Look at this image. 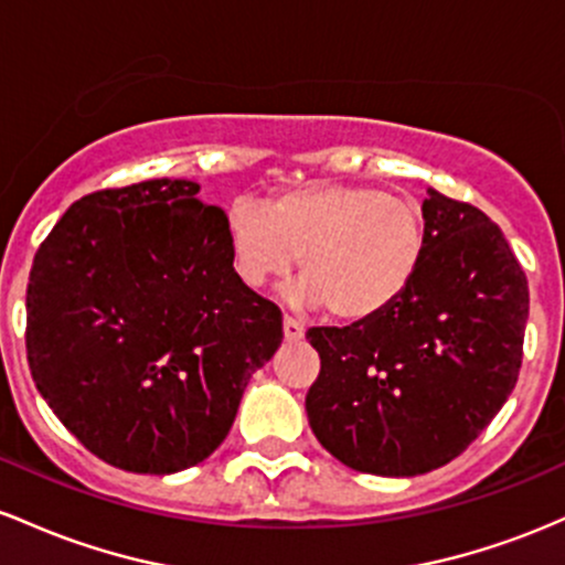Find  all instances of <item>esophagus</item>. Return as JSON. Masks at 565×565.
Here are the masks:
<instances>
[{
	"instance_id": "esophagus-1",
	"label": "esophagus",
	"mask_w": 565,
	"mask_h": 565,
	"mask_svg": "<svg viewBox=\"0 0 565 565\" xmlns=\"http://www.w3.org/2000/svg\"><path fill=\"white\" fill-rule=\"evenodd\" d=\"M282 335L285 341H299L303 339V326L301 322H296L294 317H282Z\"/></svg>"
}]
</instances>
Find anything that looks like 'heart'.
I'll return each mask as SVG.
<instances>
[{"mask_svg": "<svg viewBox=\"0 0 565 565\" xmlns=\"http://www.w3.org/2000/svg\"><path fill=\"white\" fill-rule=\"evenodd\" d=\"M224 230L245 288L280 280L299 262L303 280L290 288V299L326 307L341 322H367L395 307L427 250V226L414 202L354 183H307L266 205L234 200Z\"/></svg>", "mask_w": 565, "mask_h": 565, "instance_id": "obj_1", "label": "heart"}]
</instances>
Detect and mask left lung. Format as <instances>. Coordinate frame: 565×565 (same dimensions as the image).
<instances>
[{
	"instance_id": "8db88e82",
	"label": "left lung",
	"mask_w": 565,
	"mask_h": 565,
	"mask_svg": "<svg viewBox=\"0 0 565 565\" xmlns=\"http://www.w3.org/2000/svg\"><path fill=\"white\" fill-rule=\"evenodd\" d=\"M427 250L384 315L309 328L320 376L309 427L341 465L414 478L448 465L515 390L529 282L502 230L478 207L427 189Z\"/></svg>"
}]
</instances>
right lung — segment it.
Segmentation results:
<instances>
[{
	"instance_id": "right-lung-1",
	"label": "right lung",
	"mask_w": 565,
	"mask_h": 565,
	"mask_svg": "<svg viewBox=\"0 0 565 565\" xmlns=\"http://www.w3.org/2000/svg\"><path fill=\"white\" fill-rule=\"evenodd\" d=\"M198 192L149 179L87 194L31 266L36 390L119 470L173 475L207 459L282 341L280 309L234 275L226 213Z\"/></svg>"
}]
</instances>
